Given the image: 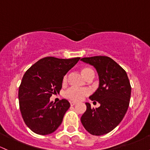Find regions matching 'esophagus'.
<instances>
[{
    "label": "esophagus",
    "instance_id": "1",
    "mask_svg": "<svg viewBox=\"0 0 150 150\" xmlns=\"http://www.w3.org/2000/svg\"><path fill=\"white\" fill-rule=\"evenodd\" d=\"M75 105H76V103H75V102H70V105H71V106H74Z\"/></svg>",
    "mask_w": 150,
    "mask_h": 150
}]
</instances>
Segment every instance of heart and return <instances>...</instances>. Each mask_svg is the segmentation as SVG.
Masks as SVG:
<instances>
[{"mask_svg":"<svg viewBox=\"0 0 150 150\" xmlns=\"http://www.w3.org/2000/svg\"><path fill=\"white\" fill-rule=\"evenodd\" d=\"M90 71H93V70L88 67H85L82 70L84 77L85 76L87 73ZM67 80V75H65L63 78V82ZM90 90L88 88H80L76 87H70L65 92V97L68 99L72 100V101H80L83 100L85 97L90 95Z\"/></svg>","mask_w":150,"mask_h":150,"instance_id":"1","label":"heart"}]
</instances>
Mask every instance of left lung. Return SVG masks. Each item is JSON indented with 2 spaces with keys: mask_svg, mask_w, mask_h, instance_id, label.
<instances>
[{
  "mask_svg": "<svg viewBox=\"0 0 150 150\" xmlns=\"http://www.w3.org/2000/svg\"><path fill=\"white\" fill-rule=\"evenodd\" d=\"M80 60L93 65L99 75L100 85L90 99L100 104L87 110L81 117L85 129L93 135H103L114 129L127 111L131 95V85L125 70L107 56L83 57Z\"/></svg>",
  "mask_w": 150,
  "mask_h": 150,
  "instance_id": "8db88e82",
  "label": "left lung"
}]
</instances>
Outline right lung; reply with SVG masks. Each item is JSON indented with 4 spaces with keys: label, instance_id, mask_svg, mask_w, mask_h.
<instances>
[{
    "label": "right lung",
    "instance_id": "obj_1",
    "mask_svg": "<svg viewBox=\"0 0 150 150\" xmlns=\"http://www.w3.org/2000/svg\"><path fill=\"white\" fill-rule=\"evenodd\" d=\"M80 59L45 57L24 74L18 90L20 110L25 125L33 132L49 134L61 125L70 103L62 99L55 104L50 98L60 91L64 75Z\"/></svg>",
    "mask_w": 150,
    "mask_h": 150
}]
</instances>
